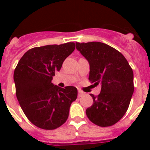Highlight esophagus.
<instances>
[{"mask_svg": "<svg viewBox=\"0 0 150 150\" xmlns=\"http://www.w3.org/2000/svg\"><path fill=\"white\" fill-rule=\"evenodd\" d=\"M83 95H84V93H83V91H80V90H78V97H79V98L82 97Z\"/></svg>", "mask_w": 150, "mask_h": 150, "instance_id": "1", "label": "esophagus"}]
</instances>
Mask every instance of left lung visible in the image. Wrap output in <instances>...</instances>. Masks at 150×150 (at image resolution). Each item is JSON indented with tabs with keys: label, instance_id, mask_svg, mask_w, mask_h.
<instances>
[{
	"label": "left lung",
	"instance_id": "1",
	"mask_svg": "<svg viewBox=\"0 0 150 150\" xmlns=\"http://www.w3.org/2000/svg\"><path fill=\"white\" fill-rule=\"evenodd\" d=\"M76 48L89 63V81L101 85L98 96L90 95L93 104L86 110L87 116L98 126H111L128 108L134 93L133 71L124 55L109 45L76 43Z\"/></svg>",
	"mask_w": 150,
	"mask_h": 150
}]
</instances>
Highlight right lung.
Listing matches in <instances>:
<instances>
[{
	"label": "right lung",
	"instance_id": "1",
	"mask_svg": "<svg viewBox=\"0 0 150 150\" xmlns=\"http://www.w3.org/2000/svg\"><path fill=\"white\" fill-rule=\"evenodd\" d=\"M74 50L75 43L71 42L34 47L24 54L16 67L17 99L29 121L38 128L53 130L67 121L77 89L60 88L52 79Z\"/></svg>",
	"mask_w": 150,
	"mask_h": 150
}]
</instances>
